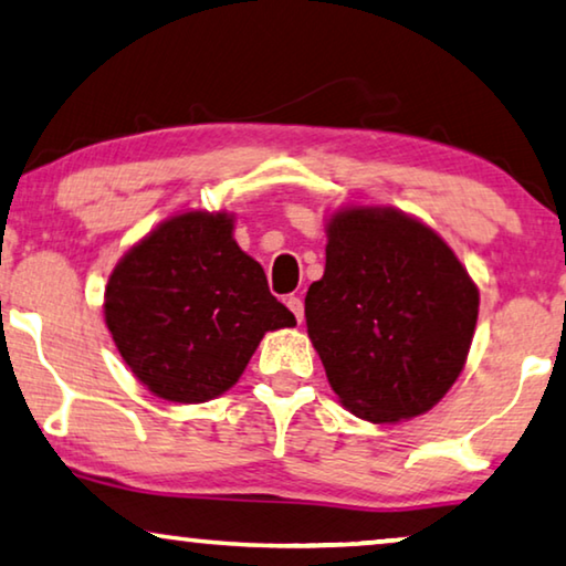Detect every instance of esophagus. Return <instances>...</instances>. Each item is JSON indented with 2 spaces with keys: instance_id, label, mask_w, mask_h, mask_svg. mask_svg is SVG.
I'll list each match as a JSON object with an SVG mask.
<instances>
[{
  "instance_id": "34e87169",
  "label": "esophagus",
  "mask_w": 566,
  "mask_h": 566,
  "mask_svg": "<svg viewBox=\"0 0 566 566\" xmlns=\"http://www.w3.org/2000/svg\"><path fill=\"white\" fill-rule=\"evenodd\" d=\"M286 307L292 310V315L297 317V323H302V317H305V305H302L300 297H290L286 300Z\"/></svg>"
}]
</instances>
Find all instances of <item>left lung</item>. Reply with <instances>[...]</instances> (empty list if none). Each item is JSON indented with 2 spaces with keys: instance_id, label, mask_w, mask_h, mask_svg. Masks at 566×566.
<instances>
[{
  "instance_id": "8db88e82",
  "label": "left lung",
  "mask_w": 566,
  "mask_h": 566,
  "mask_svg": "<svg viewBox=\"0 0 566 566\" xmlns=\"http://www.w3.org/2000/svg\"><path fill=\"white\" fill-rule=\"evenodd\" d=\"M478 305V286L432 229L394 208H348L327 223L325 274L310 284L305 317L343 407L384 424L447 394Z\"/></svg>"
}]
</instances>
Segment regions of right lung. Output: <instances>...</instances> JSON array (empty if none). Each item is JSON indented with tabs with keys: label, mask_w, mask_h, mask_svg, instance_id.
Returning <instances> with one entry per match:
<instances>
[{
	"label": "right lung",
	"mask_w": 566,
	"mask_h": 566,
	"mask_svg": "<svg viewBox=\"0 0 566 566\" xmlns=\"http://www.w3.org/2000/svg\"><path fill=\"white\" fill-rule=\"evenodd\" d=\"M104 312L132 374L177 403L229 391L266 331L297 325L233 241V218L202 210L165 221L116 264Z\"/></svg>",
	"instance_id": "1"
}]
</instances>
